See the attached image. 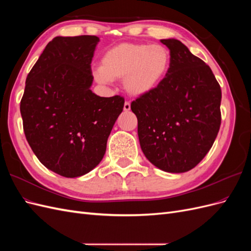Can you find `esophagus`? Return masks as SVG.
Returning <instances> with one entry per match:
<instances>
[{
    "label": "esophagus",
    "mask_w": 251,
    "mask_h": 251,
    "mask_svg": "<svg viewBox=\"0 0 251 251\" xmlns=\"http://www.w3.org/2000/svg\"><path fill=\"white\" fill-rule=\"evenodd\" d=\"M124 110H125L126 112H128V111L131 110V102H130V101H126V102H125Z\"/></svg>",
    "instance_id": "esophagus-1"
}]
</instances>
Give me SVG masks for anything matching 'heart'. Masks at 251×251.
Wrapping results in <instances>:
<instances>
[{"label":"heart","instance_id":"1","mask_svg":"<svg viewBox=\"0 0 251 251\" xmlns=\"http://www.w3.org/2000/svg\"><path fill=\"white\" fill-rule=\"evenodd\" d=\"M171 65L170 51L160 45L120 44L109 49L94 76L100 82L123 79L127 93L146 95L155 90Z\"/></svg>","mask_w":251,"mask_h":251}]
</instances>
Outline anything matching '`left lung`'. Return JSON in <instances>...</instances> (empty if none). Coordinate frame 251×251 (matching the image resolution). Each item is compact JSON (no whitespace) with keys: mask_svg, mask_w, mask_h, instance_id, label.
Wrapping results in <instances>:
<instances>
[{"mask_svg":"<svg viewBox=\"0 0 251 251\" xmlns=\"http://www.w3.org/2000/svg\"><path fill=\"white\" fill-rule=\"evenodd\" d=\"M168 74L151 92L136 98L131 109L138 120L143 154L158 169L184 173L205 157L221 126L219 82L208 65L175 39Z\"/></svg>","mask_w":251,"mask_h":251,"instance_id":"8db88e82","label":"left lung"}]
</instances>
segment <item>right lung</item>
<instances>
[{
    "label": "right lung",
    "instance_id": "1",
    "mask_svg": "<svg viewBox=\"0 0 251 251\" xmlns=\"http://www.w3.org/2000/svg\"><path fill=\"white\" fill-rule=\"evenodd\" d=\"M95 35L56 36L29 72L21 100L30 148L50 171L80 177L101 161L112 127L123 112L120 95L90 90Z\"/></svg>",
    "mask_w": 251,
    "mask_h": 251
}]
</instances>
